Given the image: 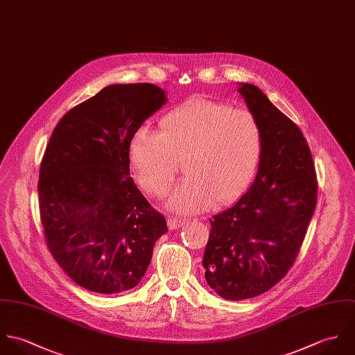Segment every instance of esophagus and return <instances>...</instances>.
I'll use <instances>...</instances> for the list:
<instances>
[{
    "instance_id": "esophagus-1",
    "label": "esophagus",
    "mask_w": 355,
    "mask_h": 355,
    "mask_svg": "<svg viewBox=\"0 0 355 355\" xmlns=\"http://www.w3.org/2000/svg\"><path fill=\"white\" fill-rule=\"evenodd\" d=\"M184 223L185 222L182 219H178V218H174V216H168V219H167L168 229H171V230H175V229L184 226Z\"/></svg>"
}]
</instances>
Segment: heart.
Returning <instances> with one entry per match:
<instances>
[{"label": "heart", "mask_w": 355, "mask_h": 355, "mask_svg": "<svg viewBox=\"0 0 355 355\" xmlns=\"http://www.w3.org/2000/svg\"><path fill=\"white\" fill-rule=\"evenodd\" d=\"M262 155L263 130L252 111L202 97L167 112L159 133L142 128L129 142L136 180L152 198L170 191L178 160L187 157L188 178L167 200V207L180 214L236 202L257 175Z\"/></svg>", "instance_id": "obj_1"}]
</instances>
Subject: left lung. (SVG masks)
Segmentation results:
<instances>
[{"mask_svg": "<svg viewBox=\"0 0 355 355\" xmlns=\"http://www.w3.org/2000/svg\"><path fill=\"white\" fill-rule=\"evenodd\" d=\"M239 93L263 130L255 180L230 209L210 219L206 280L227 300L258 296L293 265L317 203L315 168L300 129L251 83Z\"/></svg>", "mask_w": 355, "mask_h": 355, "instance_id": "left-lung-1", "label": "left lung"}]
</instances>
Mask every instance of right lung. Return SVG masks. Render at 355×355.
Instances as JSON below:
<instances>
[{"mask_svg":"<svg viewBox=\"0 0 355 355\" xmlns=\"http://www.w3.org/2000/svg\"><path fill=\"white\" fill-rule=\"evenodd\" d=\"M167 101L152 83H116L70 110L44 153L38 196L49 251L72 282L118 293L141 282L166 219L130 177L129 142Z\"/></svg>","mask_w":355,"mask_h":355,"instance_id":"right-lung-1","label":"right lung"}]
</instances>
